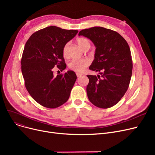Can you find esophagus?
<instances>
[{"label":"esophagus","instance_id":"obj_1","mask_svg":"<svg viewBox=\"0 0 155 155\" xmlns=\"http://www.w3.org/2000/svg\"><path fill=\"white\" fill-rule=\"evenodd\" d=\"M76 75H77V77H80L82 76V74H81V73H77Z\"/></svg>","mask_w":155,"mask_h":155}]
</instances>
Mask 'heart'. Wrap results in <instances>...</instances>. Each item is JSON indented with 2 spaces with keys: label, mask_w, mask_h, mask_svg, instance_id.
I'll return each instance as SVG.
<instances>
[{
  "label": "heart",
  "mask_w": 155,
  "mask_h": 155,
  "mask_svg": "<svg viewBox=\"0 0 155 155\" xmlns=\"http://www.w3.org/2000/svg\"><path fill=\"white\" fill-rule=\"evenodd\" d=\"M77 42L79 46L82 48L83 50H86L91 46V43L89 40L85 38H79L77 39ZM70 46V42L67 43L63 48V55L65 58L68 56V49ZM91 63V60L88 58H85L80 60H73L69 63L68 67L71 70L75 71L76 72H84L87 67Z\"/></svg>",
  "instance_id": "b5f03b06"
}]
</instances>
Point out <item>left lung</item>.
<instances>
[{"instance_id": "8db88e82", "label": "left lung", "mask_w": 155, "mask_h": 155, "mask_svg": "<svg viewBox=\"0 0 155 155\" xmlns=\"http://www.w3.org/2000/svg\"><path fill=\"white\" fill-rule=\"evenodd\" d=\"M95 45V59L89 69L100 75H87V94L96 107L110 108L117 104L128 89L132 76L133 61L129 46L118 32L102 27H92L79 32Z\"/></svg>"}]
</instances>
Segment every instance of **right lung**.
<instances>
[{
  "label": "right lung",
  "instance_id": "right-lung-1",
  "mask_svg": "<svg viewBox=\"0 0 155 155\" xmlns=\"http://www.w3.org/2000/svg\"><path fill=\"white\" fill-rule=\"evenodd\" d=\"M78 32L46 27L34 32L24 46L21 61L24 84L32 99L43 107H58L69 99L75 73L70 70L54 77L53 69L66 68L63 48Z\"/></svg>",
  "mask_w": 155,
  "mask_h": 155
}]
</instances>
